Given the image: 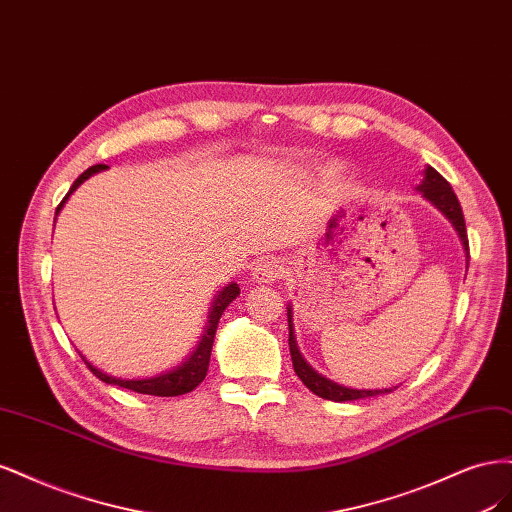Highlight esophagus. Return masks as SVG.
<instances>
[{"instance_id":"obj_1","label":"esophagus","mask_w":512,"mask_h":512,"mask_svg":"<svg viewBox=\"0 0 512 512\" xmlns=\"http://www.w3.org/2000/svg\"><path fill=\"white\" fill-rule=\"evenodd\" d=\"M285 266L278 257H263L257 261V266L253 268V280L259 285H270L276 283V280L283 278Z\"/></svg>"}]
</instances>
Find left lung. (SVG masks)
<instances>
[{
  "label": "left lung",
  "mask_w": 512,
  "mask_h": 512,
  "mask_svg": "<svg viewBox=\"0 0 512 512\" xmlns=\"http://www.w3.org/2000/svg\"><path fill=\"white\" fill-rule=\"evenodd\" d=\"M417 191L425 197L427 202H432L444 217L449 219V223L455 227V232L461 240V246H464L466 257H470L468 249V234H466V221H464V212H461L457 195L453 193L451 185L444 180L432 166H427L423 170V180L417 187ZM468 263V261H466ZM287 321H289V351H291V361H293V370L302 378V383L323 400H332V402H353L361 398H374V395H383L393 389H353V387H344L334 381H329L323 374H319L315 368H312L304 355L300 353L298 340H295V329H293V308L287 306Z\"/></svg>",
  "instance_id": "8db88e82"
}]
</instances>
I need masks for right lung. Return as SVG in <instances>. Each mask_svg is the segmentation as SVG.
<instances>
[{"instance_id":"1","label":"right lung","mask_w":512,"mask_h":512,"mask_svg":"<svg viewBox=\"0 0 512 512\" xmlns=\"http://www.w3.org/2000/svg\"><path fill=\"white\" fill-rule=\"evenodd\" d=\"M108 166H91L89 170L82 172L76 180L72 189L68 191V195L63 197V202L57 206V212H61V208L65 206V202H68V197L85 183L87 178H91L93 174L97 172H104ZM240 295V287L238 283H229L227 287H223L217 295H214L212 300V308L208 312V323L204 327V334L200 338V342H197L195 351L183 361V364H178L166 372H161L157 376H146V378H121V376H112L100 368H95L91 361L85 359V364L91 368V372L100 378V381L108 383V385H117V387H123V389H129V391H136V393H146V395H159V398H172V395H183V393H189L193 391L197 385H200L204 378H206V372H208V364H210V353H212V342H214V334H217V325H219V319L225 312V308L232 304L236 298Z\"/></svg>"}]
</instances>
